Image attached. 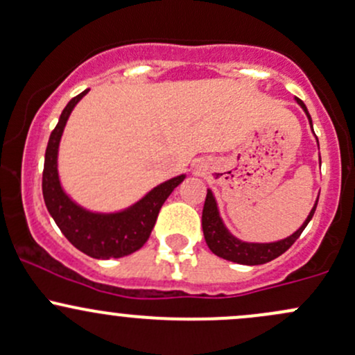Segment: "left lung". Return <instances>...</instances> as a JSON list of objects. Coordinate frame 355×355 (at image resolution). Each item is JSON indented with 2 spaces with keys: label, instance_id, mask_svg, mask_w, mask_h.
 <instances>
[{
  "label": "left lung",
  "instance_id": "obj_1",
  "mask_svg": "<svg viewBox=\"0 0 355 355\" xmlns=\"http://www.w3.org/2000/svg\"><path fill=\"white\" fill-rule=\"evenodd\" d=\"M296 103L303 108V112L306 113L308 121L311 125V130H313V123H311V116L308 113L306 106L304 103L296 98ZM318 142V140H316ZM316 203L318 200L315 201L313 208L311 211L308 213L306 220H304L303 225L291 234L289 237L276 240V242H243L235 237V235L230 234L227 227H225L222 216H220V209H218V203L215 200V194H213L211 189H208L207 193V200H205V207H203V216H201V225H203V235L205 240H207L209 250L213 254L218 255V257L227 259V261L237 262V264H243V266H259V264H266V262L272 261V259L279 257L281 254H284L293 243L298 240L301 235V232L306 228V225L310 223V220L313 218V213L316 209Z\"/></svg>",
  "mask_w": 355,
  "mask_h": 355
}]
</instances>
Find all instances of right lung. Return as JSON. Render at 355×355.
Instances as JSON below:
<instances>
[{
    "mask_svg": "<svg viewBox=\"0 0 355 355\" xmlns=\"http://www.w3.org/2000/svg\"><path fill=\"white\" fill-rule=\"evenodd\" d=\"M89 89L74 96L67 103L49 139L45 150L44 174H42V193L45 207L54 218L57 227L78 250L94 259H118L139 250L157 220L164 201L184 181L186 174L171 178L150 189L146 196L128 208L113 213L91 211L64 191L59 178V146L64 128L72 110Z\"/></svg>",
    "mask_w": 355,
    "mask_h": 355,
    "instance_id": "1",
    "label": "right lung"
}]
</instances>
